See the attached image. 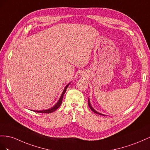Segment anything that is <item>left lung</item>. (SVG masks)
Masks as SVG:
<instances>
[{"label":"left lung","mask_w":150,"mask_h":150,"mask_svg":"<svg viewBox=\"0 0 150 150\" xmlns=\"http://www.w3.org/2000/svg\"><path fill=\"white\" fill-rule=\"evenodd\" d=\"M88 106H89V108H90V109H91L93 112H95V113H96V114H99V115H105V114H101V113H100V112H97V110H96L95 109H94L93 108V107L91 105V102H90V99H89V98L88 99Z\"/></svg>","instance_id":"8db88e82"}]
</instances>
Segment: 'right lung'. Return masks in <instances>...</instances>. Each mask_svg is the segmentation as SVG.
<instances>
[{
    "instance_id": "right-lung-1",
    "label": "right lung",
    "mask_w": 150,
    "mask_h": 150,
    "mask_svg": "<svg viewBox=\"0 0 150 150\" xmlns=\"http://www.w3.org/2000/svg\"><path fill=\"white\" fill-rule=\"evenodd\" d=\"M70 83H71V82L68 83L66 85L65 87L64 88L63 91V92H62V95H61L60 97H59V99L58 101L57 102V103L56 104H55L54 106H53L52 108H51L48 109H45V110H33V111H35V112H39V113H51V112H54V111L56 110L59 108V107L60 106V105L62 104V100H63V97L64 94H65V92H66V90H67V87H68V85H69L70 84Z\"/></svg>"
}]
</instances>
